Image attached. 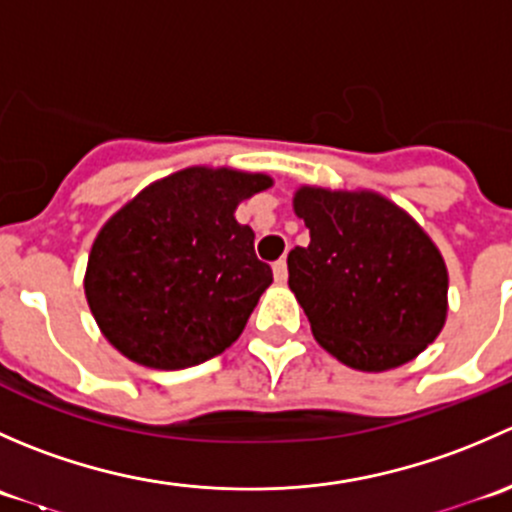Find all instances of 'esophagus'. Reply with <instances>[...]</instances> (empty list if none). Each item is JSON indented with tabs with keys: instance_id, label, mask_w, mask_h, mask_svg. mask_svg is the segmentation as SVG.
<instances>
[{
	"instance_id": "obj_1",
	"label": "esophagus",
	"mask_w": 512,
	"mask_h": 512,
	"mask_svg": "<svg viewBox=\"0 0 512 512\" xmlns=\"http://www.w3.org/2000/svg\"><path fill=\"white\" fill-rule=\"evenodd\" d=\"M272 272H275V282L285 285V282H287V260H285V257H280V260L272 265Z\"/></svg>"
}]
</instances>
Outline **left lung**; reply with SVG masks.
I'll list each match as a JSON object with an SVG mask.
<instances>
[{"label": "left lung", "instance_id": "1", "mask_svg": "<svg viewBox=\"0 0 512 512\" xmlns=\"http://www.w3.org/2000/svg\"><path fill=\"white\" fill-rule=\"evenodd\" d=\"M294 213L309 227V245L289 250V289L329 354L384 371L438 337L446 265L404 210L374 193L302 188Z\"/></svg>", "mask_w": 512, "mask_h": 512}]
</instances>
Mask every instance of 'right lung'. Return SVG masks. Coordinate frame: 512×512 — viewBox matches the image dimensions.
Listing matches in <instances>:
<instances>
[{"mask_svg":"<svg viewBox=\"0 0 512 512\" xmlns=\"http://www.w3.org/2000/svg\"><path fill=\"white\" fill-rule=\"evenodd\" d=\"M270 183L227 168L180 170L103 225L84 287L118 352L151 369H188L240 337L272 270L235 208Z\"/></svg>","mask_w":512,"mask_h":512,"instance_id":"add662e5","label":"right lung"}]
</instances>
